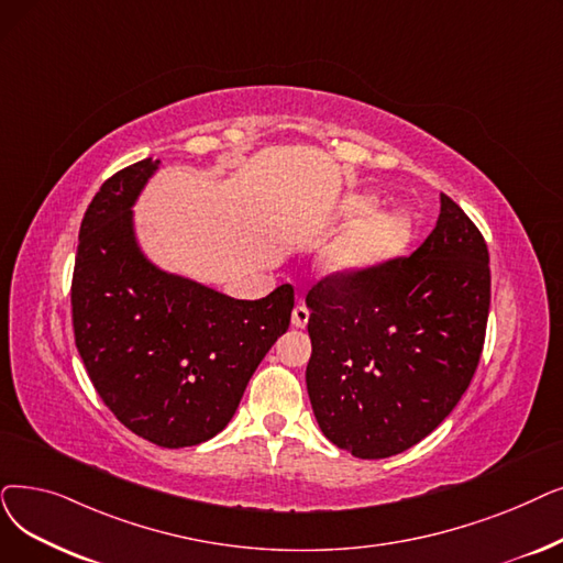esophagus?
I'll return each instance as SVG.
<instances>
[{
	"label": "esophagus",
	"instance_id": "34e87169",
	"mask_svg": "<svg viewBox=\"0 0 563 563\" xmlns=\"http://www.w3.org/2000/svg\"><path fill=\"white\" fill-rule=\"evenodd\" d=\"M308 320H310V310L303 303H299L295 310H291V324H295L297 329H303L308 324Z\"/></svg>",
	"mask_w": 563,
	"mask_h": 563
}]
</instances>
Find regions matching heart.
Returning <instances> with one entry per match:
<instances>
[{
	"label": "heart",
	"mask_w": 563,
	"mask_h": 563,
	"mask_svg": "<svg viewBox=\"0 0 563 563\" xmlns=\"http://www.w3.org/2000/svg\"><path fill=\"white\" fill-rule=\"evenodd\" d=\"M377 209V200L371 195H354L340 207V213L347 218L368 216ZM413 234V221L405 211H386L365 218L363 223L354 225L345 236H340L329 255L331 272H358L377 262L398 255Z\"/></svg>",
	"instance_id": "1"
}]
</instances>
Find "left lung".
Segmentation results:
<instances>
[{
	"mask_svg": "<svg viewBox=\"0 0 563 563\" xmlns=\"http://www.w3.org/2000/svg\"><path fill=\"white\" fill-rule=\"evenodd\" d=\"M314 419L338 449L379 460L419 444L467 390L490 312L485 239L449 195L409 257L331 274L306 297Z\"/></svg>",
	"mask_w": 563,
	"mask_h": 563,
	"instance_id": "obj_1",
	"label": "left lung"
}]
</instances>
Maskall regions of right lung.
Here are the masks:
<instances>
[{
  "instance_id": "1",
  "label": "right lung",
  "mask_w": 563,
  "mask_h": 563,
  "mask_svg": "<svg viewBox=\"0 0 563 563\" xmlns=\"http://www.w3.org/2000/svg\"><path fill=\"white\" fill-rule=\"evenodd\" d=\"M158 163L119 169L87 207L70 285L73 333L114 417L146 442L184 449L230 423L289 327L295 287L239 301L146 260L131 209Z\"/></svg>"
}]
</instances>
